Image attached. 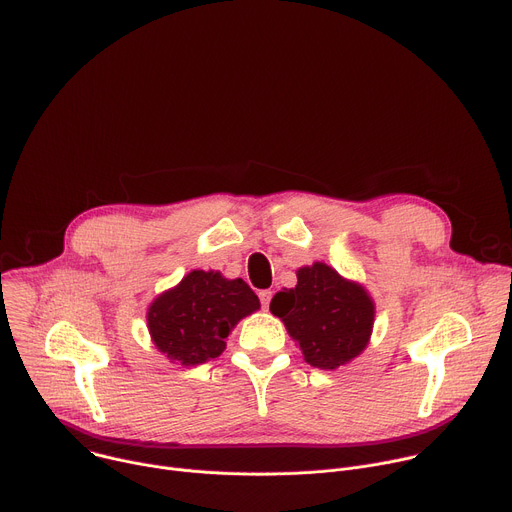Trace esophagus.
I'll return each mask as SVG.
<instances>
[{"label": "esophagus", "instance_id": "1", "mask_svg": "<svg viewBox=\"0 0 512 512\" xmlns=\"http://www.w3.org/2000/svg\"><path fill=\"white\" fill-rule=\"evenodd\" d=\"M271 296H273V292H271V290H261V292H259V300H261V304H263V308H269V302H271Z\"/></svg>", "mask_w": 512, "mask_h": 512}]
</instances>
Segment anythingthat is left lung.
<instances>
[{"mask_svg": "<svg viewBox=\"0 0 512 512\" xmlns=\"http://www.w3.org/2000/svg\"><path fill=\"white\" fill-rule=\"evenodd\" d=\"M296 277V288H284L271 298V314L286 324L312 367L337 369L351 363L374 331V298L322 261L300 267Z\"/></svg>", "mask_w": 512, "mask_h": 512, "instance_id": "8db88e82", "label": "left lung"}]
</instances>
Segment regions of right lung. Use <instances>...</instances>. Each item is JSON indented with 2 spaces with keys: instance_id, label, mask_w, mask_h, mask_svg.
<instances>
[{
  "instance_id": "1",
  "label": "right lung",
  "mask_w": 512,
  "mask_h": 512,
  "mask_svg": "<svg viewBox=\"0 0 512 512\" xmlns=\"http://www.w3.org/2000/svg\"><path fill=\"white\" fill-rule=\"evenodd\" d=\"M259 308V298L241 277L228 280L214 269H194L151 302L147 327L169 361L192 367L218 357L239 320Z\"/></svg>"
}]
</instances>
